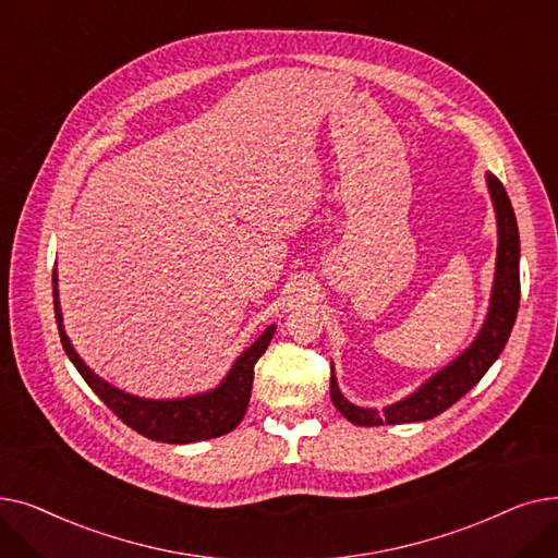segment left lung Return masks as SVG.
Wrapping results in <instances>:
<instances>
[{"label": "left lung", "mask_w": 558, "mask_h": 558, "mask_svg": "<svg viewBox=\"0 0 558 558\" xmlns=\"http://www.w3.org/2000/svg\"><path fill=\"white\" fill-rule=\"evenodd\" d=\"M486 187L497 221V257L490 303L477 337L450 364L429 375L416 391L387 404L383 412L345 400L332 373L330 398L345 421L364 427L429 421L444 414L448 407L471 391L493 362L500 357L520 305V238L507 190L490 171H486Z\"/></svg>", "instance_id": "left-lung-1"}]
</instances>
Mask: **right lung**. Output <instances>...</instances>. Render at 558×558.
Returning <instances> with one entry per match:
<instances>
[{
    "label": "right lung",
    "mask_w": 558,
    "mask_h": 558,
    "mask_svg": "<svg viewBox=\"0 0 558 558\" xmlns=\"http://www.w3.org/2000/svg\"><path fill=\"white\" fill-rule=\"evenodd\" d=\"M53 312H56L58 335H61L65 353L70 362L76 366V371L83 375L87 387H90L104 400V404L112 409L114 416H120L131 429H135L146 438H151V441L173 444V446L196 444V441H205V438H217L240 425L251 400L253 368L276 332V326H269L248 348H244L242 355L232 362V366L228 368V373L215 389L185 396V398L154 400V398H140L112 387L81 360L63 326L56 269H53Z\"/></svg>",
    "instance_id": "obj_1"
}]
</instances>
